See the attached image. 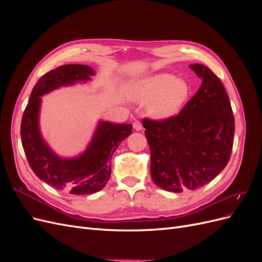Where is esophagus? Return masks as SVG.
<instances>
[{
    "label": "esophagus",
    "instance_id": "34e87169",
    "mask_svg": "<svg viewBox=\"0 0 262 262\" xmlns=\"http://www.w3.org/2000/svg\"><path fill=\"white\" fill-rule=\"evenodd\" d=\"M133 128L136 129L137 131H140V130H142V128H143V126H142V123L140 121H134L133 122Z\"/></svg>",
    "mask_w": 262,
    "mask_h": 262
}]
</instances>
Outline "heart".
<instances>
[{
    "label": "heart",
    "mask_w": 262,
    "mask_h": 262,
    "mask_svg": "<svg viewBox=\"0 0 262 262\" xmlns=\"http://www.w3.org/2000/svg\"><path fill=\"white\" fill-rule=\"evenodd\" d=\"M190 87L184 80L171 74H158L145 78L132 90V96L139 101L148 102L149 114L157 118L175 115L189 95Z\"/></svg>",
    "instance_id": "obj_1"
}]
</instances>
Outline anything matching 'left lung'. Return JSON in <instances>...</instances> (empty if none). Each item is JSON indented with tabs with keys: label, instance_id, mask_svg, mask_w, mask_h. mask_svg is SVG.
Returning a JSON list of instances; mask_svg holds the SVG:
<instances>
[{
	"label": "left lung",
	"instance_id": "left-lung-1",
	"mask_svg": "<svg viewBox=\"0 0 262 262\" xmlns=\"http://www.w3.org/2000/svg\"><path fill=\"white\" fill-rule=\"evenodd\" d=\"M199 91L178 115L143 119L154 184L171 192L203 187L225 168L232 154L235 120L223 84L203 64L189 67Z\"/></svg>",
	"mask_w": 262,
	"mask_h": 262
}]
</instances>
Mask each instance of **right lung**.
I'll use <instances>...</instances> for the list:
<instances>
[{"label": "right lung", "instance_id": "add662e5", "mask_svg": "<svg viewBox=\"0 0 262 262\" xmlns=\"http://www.w3.org/2000/svg\"><path fill=\"white\" fill-rule=\"evenodd\" d=\"M94 71L87 66L67 64L42 75L31 92L24 112L20 137L29 166L47 184L71 194H89L104 188L112 173V156L132 133V125L100 121L85 152L73 160H63L46 144L39 131L38 117L43 94L60 86L89 81Z\"/></svg>", "mask_w": 262, "mask_h": 262}]
</instances>
